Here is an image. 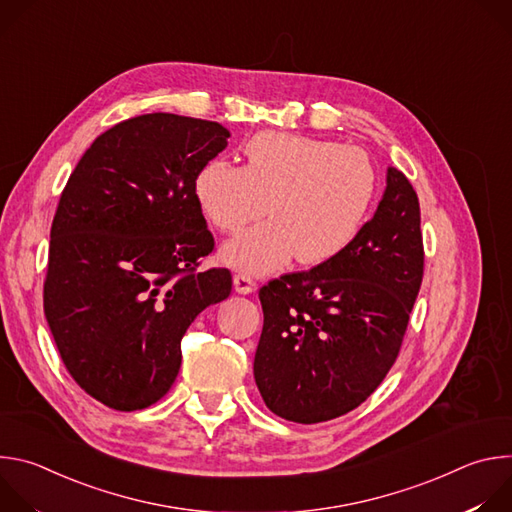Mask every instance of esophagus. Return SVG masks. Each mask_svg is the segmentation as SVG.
<instances>
[{
    "label": "esophagus",
    "mask_w": 512,
    "mask_h": 512,
    "mask_svg": "<svg viewBox=\"0 0 512 512\" xmlns=\"http://www.w3.org/2000/svg\"><path fill=\"white\" fill-rule=\"evenodd\" d=\"M233 285H235V291H237V294H243V296L253 294V291L257 289V283H255L249 275H235Z\"/></svg>",
    "instance_id": "esophagus-1"
}]
</instances>
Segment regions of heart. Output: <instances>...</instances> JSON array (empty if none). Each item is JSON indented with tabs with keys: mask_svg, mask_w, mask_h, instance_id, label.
Masks as SVG:
<instances>
[{
	"mask_svg": "<svg viewBox=\"0 0 512 512\" xmlns=\"http://www.w3.org/2000/svg\"><path fill=\"white\" fill-rule=\"evenodd\" d=\"M245 166L204 164L194 196L208 223L239 233L267 212L271 221L223 245V259L249 275L283 267L291 257L320 265L360 233L377 194L371 156L330 139L263 131L245 145Z\"/></svg>",
	"mask_w": 512,
	"mask_h": 512,
	"instance_id": "heart-1",
	"label": "heart"
}]
</instances>
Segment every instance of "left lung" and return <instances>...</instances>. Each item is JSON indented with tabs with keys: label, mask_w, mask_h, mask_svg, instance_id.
Segmentation results:
<instances>
[{
	"label": "left lung",
	"mask_w": 512,
	"mask_h": 512,
	"mask_svg": "<svg viewBox=\"0 0 512 512\" xmlns=\"http://www.w3.org/2000/svg\"><path fill=\"white\" fill-rule=\"evenodd\" d=\"M419 200L387 168L383 198L346 251L259 291L253 375L275 415L320 423L356 409L399 354L423 277Z\"/></svg>",
	"instance_id": "left-lung-1"
}]
</instances>
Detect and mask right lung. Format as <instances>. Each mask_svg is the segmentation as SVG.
I'll return each instance as SVG.
<instances>
[{"label":"right lung","mask_w":512,"mask_h":512,"mask_svg":"<svg viewBox=\"0 0 512 512\" xmlns=\"http://www.w3.org/2000/svg\"><path fill=\"white\" fill-rule=\"evenodd\" d=\"M229 137L216 121L139 115L99 135L66 182L44 314L70 377L111 409L162 399L188 326L231 294L229 269L194 271L214 247L194 178Z\"/></svg>","instance_id":"right-lung-1"}]
</instances>
